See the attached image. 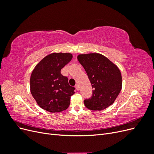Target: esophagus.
<instances>
[{"mask_svg": "<svg viewBox=\"0 0 154 154\" xmlns=\"http://www.w3.org/2000/svg\"><path fill=\"white\" fill-rule=\"evenodd\" d=\"M75 88H76V89L77 91H79V90H80V86H79V85H78V84H76V85H75Z\"/></svg>", "mask_w": 154, "mask_h": 154, "instance_id": "34e87169", "label": "esophagus"}]
</instances>
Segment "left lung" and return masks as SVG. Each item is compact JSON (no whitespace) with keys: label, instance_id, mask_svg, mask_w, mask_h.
Wrapping results in <instances>:
<instances>
[{"label":"left lung","instance_id":"left-lung-1","mask_svg":"<svg viewBox=\"0 0 154 154\" xmlns=\"http://www.w3.org/2000/svg\"><path fill=\"white\" fill-rule=\"evenodd\" d=\"M79 62L84 68L92 85V95L84 100L92 110H102L112 104L122 88V74L117 66L99 53L79 54Z\"/></svg>","mask_w":154,"mask_h":154}]
</instances>
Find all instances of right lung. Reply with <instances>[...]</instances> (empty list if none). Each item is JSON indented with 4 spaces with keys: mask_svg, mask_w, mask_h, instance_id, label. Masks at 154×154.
Listing matches in <instances>:
<instances>
[{
    "mask_svg": "<svg viewBox=\"0 0 154 154\" xmlns=\"http://www.w3.org/2000/svg\"><path fill=\"white\" fill-rule=\"evenodd\" d=\"M72 58L71 53H54L36 65L30 78V90L42 109L50 112L66 110L75 88L70 86L61 69Z\"/></svg>",
    "mask_w": 154,
    "mask_h": 154,
    "instance_id": "add662e5",
    "label": "right lung"
}]
</instances>
